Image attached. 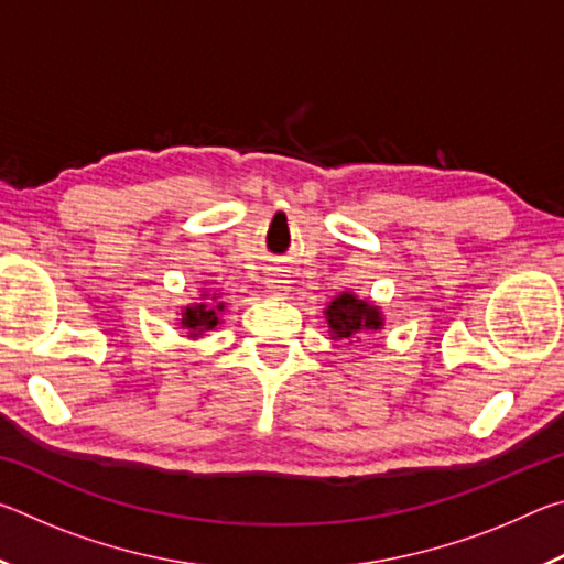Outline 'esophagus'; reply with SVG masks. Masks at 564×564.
Returning a JSON list of instances; mask_svg holds the SVG:
<instances>
[{
    "mask_svg": "<svg viewBox=\"0 0 564 564\" xmlns=\"http://www.w3.org/2000/svg\"><path fill=\"white\" fill-rule=\"evenodd\" d=\"M269 291H271L273 295H289V281L271 279V281H269Z\"/></svg>",
    "mask_w": 564,
    "mask_h": 564,
    "instance_id": "1",
    "label": "esophagus"
}]
</instances>
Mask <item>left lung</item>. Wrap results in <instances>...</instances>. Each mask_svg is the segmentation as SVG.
<instances>
[{"label": "left lung", "mask_w": 564, "mask_h": 564, "mask_svg": "<svg viewBox=\"0 0 564 564\" xmlns=\"http://www.w3.org/2000/svg\"><path fill=\"white\" fill-rule=\"evenodd\" d=\"M326 321L336 338H352L358 336V333L378 330L383 326V321H380V311L376 305L356 299L352 293H340L338 299L328 305Z\"/></svg>", "instance_id": "1"}]
</instances>
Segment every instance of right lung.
I'll return each mask as SVG.
<instances>
[{"mask_svg": "<svg viewBox=\"0 0 564 564\" xmlns=\"http://www.w3.org/2000/svg\"><path fill=\"white\" fill-rule=\"evenodd\" d=\"M216 311H224V305L218 303L216 308L208 303H196L181 313V326L191 330V338L202 336L204 330H212L218 326V313Z\"/></svg>", "mask_w": 564, "mask_h": 564, "instance_id": "1", "label": "right lung"}]
</instances>
